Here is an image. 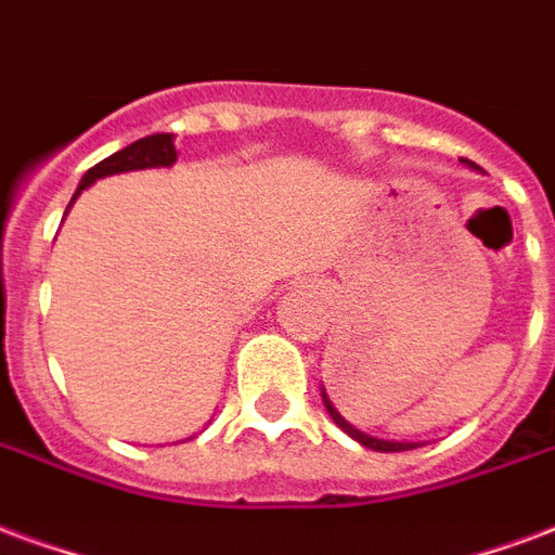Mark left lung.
Here are the masks:
<instances>
[{"instance_id":"obj_1","label":"left lung","mask_w":555,"mask_h":555,"mask_svg":"<svg viewBox=\"0 0 555 555\" xmlns=\"http://www.w3.org/2000/svg\"><path fill=\"white\" fill-rule=\"evenodd\" d=\"M474 167V164H470ZM320 397H323V405H326V412H330V417L335 421V426H340L344 433L350 435L352 441H359L361 447H371V450H379V453H403V450H412V447H417L414 441H385V438H373V435L361 433V429H356V426L344 417V414L335 409V403L330 400V393H326V388H320Z\"/></svg>"}]
</instances>
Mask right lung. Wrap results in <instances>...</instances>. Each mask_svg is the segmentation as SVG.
<instances>
[{
	"label": "right lung",
	"instance_id": "obj_1",
	"mask_svg": "<svg viewBox=\"0 0 555 555\" xmlns=\"http://www.w3.org/2000/svg\"><path fill=\"white\" fill-rule=\"evenodd\" d=\"M176 158H179V152H176L173 134H170V131H158V134L141 138V141L129 143L126 150L108 155V158L96 164V167H90L88 173L81 176L79 188H76V194H73L69 205L76 203V196H79L81 191H88L90 184L100 182L105 176L131 173V170H150V167H173Z\"/></svg>",
	"mask_w": 555,
	"mask_h": 555
}]
</instances>
